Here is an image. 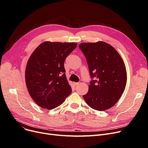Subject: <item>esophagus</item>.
<instances>
[{"mask_svg": "<svg viewBox=\"0 0 148 148\" xmlns=\"http://www.w3.org/2000/svg\"><path fill=\"white\" fill-rule=\"evenodd\" d=\"M73 84L74 85V86H77V85H78L79 84V83H76V82H74L73 83Z\"/></svg>", "mask_w": 148, "mask_h": 148, "instance_id": "1", "label": "esophagus"}]
</instances>
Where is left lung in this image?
I'll return each instance as SVG.
<instances>
[{
  "label": "left lung",
  "mask_w": 148,
  "mask_h": 148,
  "mask_svg": "<svg viewBox=\"0 0 148 148\" xmlns=\"http://www.w3.org/2000/svg\"><path fill=\"white\" fill-rule=\"evenodd\" d=\"M88 65L89 91L83 97L94 109L104 111L112 107L125 90L127 74L124 62L112 46L106 42H84L79 45Z\"/></svg>",
  "instance_id": "obj_1"
}]
</instances>
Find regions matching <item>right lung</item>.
<instances>
[{"label":"right lung","instance_id":"right-lung-1","mask_svg":"<svg viewBox=\"0 0 148 148\" xmlns=\"http://www.w3.org/2000/svg\"><path fill=\"white\" fill-rule=\"evenodd\" d=\"M76 47L74 42L46 41L31 54L26 68V83L30 97L40 107L53 109L71 93L64 62Z\"/></svg>","mask_w":148,"mask_h":148}]
</instances>
